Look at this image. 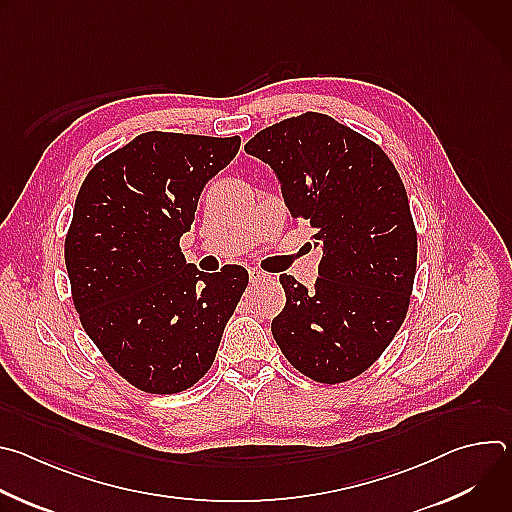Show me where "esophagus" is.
<instances>
[{
  "label": "esophagus",
  "instance_id": "obj_1",
  "mask_svg": "<svg viewBox=\"0 0 512 512\" xmlns=\"http://www.w3.org/2000/svg\"><path fill=\"white\" fill-rule=\"evenodd\" d=\"M265 279H269V275L267 273H263V271H259V269H249V281H251V285H257V283H261V281H265Z\"/></svg>",
  "mask_w": 512,
  "mask_h": 512
}]
</instances>
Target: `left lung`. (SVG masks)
Returning a JSON list of instances; mask_svg holds the SVG:
<instances>
[{
	"label": "left lung",
	"instance_id": "8db88e82",
	"mask_svg": "<svg viewBox=\"0 0 512 512\" xmlns=\"http://www.w3.org/2000/svg\"><path fill=\"white\" fill-rule=\"evenodd\" d=\"M245 152L271 166L324 251L312 291L279 277L273 338L312 381H350L391 344L411 300L417 233L399 172L375 141L314 111L261 129Z\"/></svg>",
	"mask_w": 512,
	"mask_h": 512
}]
</instances>
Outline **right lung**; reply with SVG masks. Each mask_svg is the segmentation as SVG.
Wrapping results in <instances>:
<instances>
[{"instance_id": "add662e5", "label": "right lung", "mask_w": 512, "mask_h": 512, "mask_svg": "<svg viewBox=\"0 0 512 512\" xmlns=\"http://www.w3.org/2000/svg\"><path fill=\"white\" fill-rule=\"evenodd\" d=\"M241 137L148 131L87 174L64 261L81 324L133 387L172 395L212 367L249 275L202 273L186 263L202 188L231 164Z\"/></svg>"}]
</instances>
